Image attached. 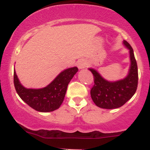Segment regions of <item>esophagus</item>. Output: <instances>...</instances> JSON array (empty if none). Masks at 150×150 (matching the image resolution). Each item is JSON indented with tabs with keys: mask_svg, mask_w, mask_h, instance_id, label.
I'll use <instances>...</instances> for the list:
<instances>
[{
	"mask_svg": "<svg viewBox=\"0 0 150 150\" xmlns=\"http://www.w3.org/2000/svg\"><path fill=\"white\" fill-rule=\"evenodd\" d=\"M87 66V64L84 60H80L77 62V67L79 69H83Z\"/></svg>",
	"mask_w": 150,
	"mask_h": 150,
	"instance_id": "obj_1",
	"label": "esophagus"
}]
</instances>
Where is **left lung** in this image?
<instances>
[{"instance_id": "left-lung-1", "label": "left lung", "mask_w": 150, "mask_h": 150, "mask_svg": "<svg viewBox=\"0 0 150 150\" xmlns=\"http://www.w3.org/2000/svg\"><path fill=\"white\" fill-rule=\"evenodd\" d=\"M129 49L130 66L127 76L121 80L109 82L105 80L96 70H89L93 73L94 85L90 90L91 98L98 107L106 109L120 108L136 93L138 84V70L134 50L127 41L123 42Z\"/></svg>"}]
</instances>
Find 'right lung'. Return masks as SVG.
<instances>
[{"label": "right lung", "mask_w": 150, "mask_h": 150, "mask_svg": "<svg viewBox=\"0 0 150 150\" xmlns=\"http://www.w3.org/2000/svg\"><path fill=\"white\" fill-rule=\"evenodd\" d=\"M77 71L76 67L64 70L46 87L35 89L22 86L14 70V86L22 100L33 109L40 112H53L62 104L67 86Z\"/></svg>", "instance_id": "1"}]
</instances>
